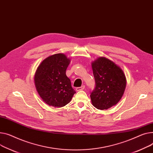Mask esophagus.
<instances>
[{
    "label": "esophagus",
    "mask_w": 153,
    "mask_h": 153,
    "mask_svg": "<svg viewBox=\"0 0 153 153\" xmlns=\"http://www.w3.org/2000/svg\"><path fill=\"white\" fill-rule=\"evenodd\" d=\"M84 88H85V85H82V86L80 87H77L76 88V91H80V90H84Z\"/></svg>",
    "instance_id": "34e87169"
}]
</instances>
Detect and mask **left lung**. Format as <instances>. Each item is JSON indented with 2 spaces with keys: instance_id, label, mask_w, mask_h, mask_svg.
<instances>
[{
  "instance_id": "8db88e82",
  "label": "left lung",
  "mask_w": 153,
  "mask_h": 153,
  "mask_svg": "<svg viewBox=\"0 0 153 153\" xmlns=\"http://www.w3.org/2000/svg\"><path fill=\"white\" fill-rule=\"evenodd\" d=\"M95 87L90 94L91 103L96 108L107 109L116 105L123 97L126 79L122 69L105 57L91 63Z\"/></svg>"
}]
</instances>
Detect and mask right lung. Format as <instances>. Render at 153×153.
Returning <instances> with one entry per match:
<instances>
[{
	"label": "right lung",
	"instance_id": "obj_1",
	"mask_svg": "<svg viewBox=\"0 0 153 153\" xmlns=\"http://www.w3.org/2000/svg\"><path fill=\"white\" fill-rule=\"evenodd\" d=\"M70 59L63 53H57L45 58L38 66L34 76L37 92L44 102L55 108L69 103L76 91L66 75Z\"/></svg>",
	"mask_w": 153,
	"mask_h": 153
}]
</instances>
